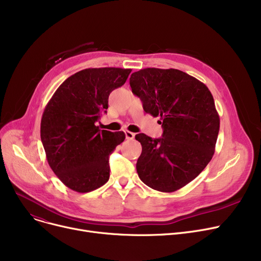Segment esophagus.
Masks as SVG:
<instances>
[{
	"instance_id": "esophagus-1",
	"label": "esophagus",
	"mask_w": 261,
	"mask_h": 261,
	"mask_svg": "<svg viewBox=\"0 0 261 261\" xmlns=\"http://www.w3.org/2000/svg\"><path fill=\"white\" fill-rule=\"evenodd\" d=\"M125 135H126V139L127 140H133L134 139V136H135V134L133 133V132H130V131H125Z\"/></svg>"
}]
</instances>
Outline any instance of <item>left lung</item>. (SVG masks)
Wrapping results in <instances>:
<instances>
[{"label":"left lung","mask_w":261,"mask_h":261,"mask_svg":"<svg viewBox=\"0 0 261 261\" xmlns=\"http://www.w3.org/2000/svg\"><path fill=\"white\" fill-rule=\"evenodd\" d=\"M130 87L163 127L161 139L135 135L142 145L136 171L147 186L173 193L197 177L215 153L220 118L213 95L203 82L175 68L140 70L131 75Z\"/></svg>","instance_id":"left-lung-1"}]
</instances>
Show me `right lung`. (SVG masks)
Masks as SVG:
<instances>
[{"label":"right lung","mask_w":261,"mask_h":261,"mask_svg":"<svg viewBox=\"0 0 261 261\" xmlns=\"http://www.w3.org/2000/svg\"><path fill=\"white\" fill-rule=\"evenodd\" d=\"M131 68H86L64 80L41 118L48 165L77 193H89L110 177L109 154L123 142L122 131L100 130L95 123L108 109L109 95L125 84Z\"/></svg>","instance_id":"add662e5"}]
</instances>
